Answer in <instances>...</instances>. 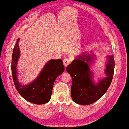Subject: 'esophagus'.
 <instances>
[{
  "instance_id": "1",
  "label": "esophagus",
  "mask_w": 129,
  "mask_h": 129,
  "mask_svg": "<svg viewBox=\"0 0 129 129\" xmlns=\"http://www.w3.org/2000/svg\"><path fill=\"white\" fill-rule=\"evenodd\" d=\"M71 62V60H70L69 58H65L63 60V63L65 67H66L68 64H69Z\"/></svg>"
}]
</instances>
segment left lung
Here are the masks:
<instances>
[{"label":"left lung","instance_id":"obj_1","mask_svg":"<svg viewBox=\"0 0 129 129\" xmlns=\"http://www.w3.org/2000/svg\"><path fill=\"white\" fill-rule=\"evenodd\" d=\"M79 58L66 67L72 79L71 95L75 103L88 105L100 99L107 91L113 78L115 60L113 55L107 57L105 70L107 77L95 85L91 80L92 73L89 67L91 60L90 55L84 53Z\"/></svg>","mask_w":129,"mask_h":129}]
</instances>
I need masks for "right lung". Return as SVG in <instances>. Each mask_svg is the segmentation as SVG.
I'll return each instance as SVG.
<instances>
[{"mask_svg":"<svg viewBox=\"0 0 129 129\" xmlns=\"http://www.w3.org/2000/svg\"><path fill=\"white\" fill-rule=\"evenodd\" d=\"M14 47L12 58V73L14 85L19 94L31 103L42 104L50 101L52 89L57 77L63 72L64 65L62 59L50 60L48 62L34 81L27 85H21L17 81V68L19 57L18 41Z\"/></svg>","mask_w":129,"mask_h":129,"instance_id":"1","label":"right lung"}]
</instances>
